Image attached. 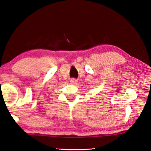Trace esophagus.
<instances>
[{
    "label": "esophagus",
    "instance_id": "obj_1",
    "mask_svg": "<svg viewBox=\"0 0 151 151\" xmlns=\"http://www.w3.org/2000/svg\"><path fill=\"white\" fill-rule=\"evenodd\" d=\"M70 83L72 84H74V85H76V84L78 83V81H77V80H76V79H75V78H72L71 79V80L70 81Z\"/></svg>",
    "mask_w": 151,
    "mask_h": 151
}]
</instances>
